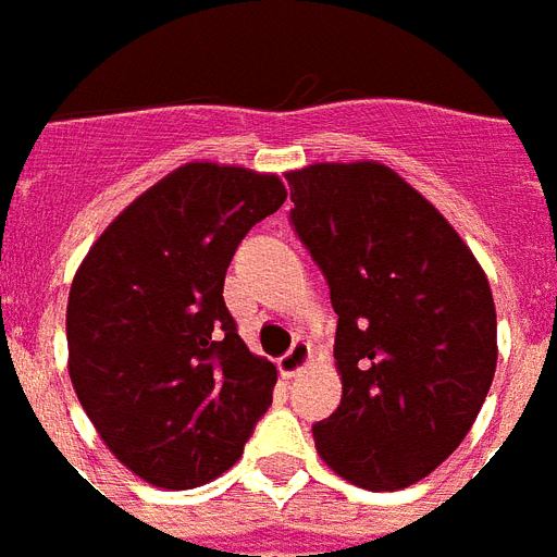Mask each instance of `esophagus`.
Returning a JSON list of instances; mask_svg holds the SVG:
<instances>
[{
	"instance_id": "esophagus-1",
	"label": "esophagus",
	"mask_w": 557,
	"mask_h": 557,
	"mask_svg": "<svg viewBox=\"0 0 557 557\" xmlns=\"http://www.w3.org/2000/svg\"><path fill=\"white\" fill-rule=\"evenodd\" d=\"M311 366V349L309 343L297 341L286 355L280 357V372L286 374V377H297L300 372H306Z\"/></svg>"
}]
</instances>
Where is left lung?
Here are the masks:
<instances>
[{
  "label": "left lung",
  "instance_id": "obj_1",
  "mask_svg": "<svg viewBox=\"0 0 557 557\" xmlns=\"http://www.w3.org/2000/svg\"><path fill=\"white\" fill-rule=\"evenodd\" d=\"M292 223L329 280L343 397L320 458L363 490H404L469 435L498 363V318L472 248L374 160L288 171Z\"/></svg>",
  "mask_w": 557,
  "mask_h": 557
}]
</instances>
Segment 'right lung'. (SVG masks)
Instances as JSON below:
<instances>
[{
	"label": "right lung",
	"mask_w": 557,
	"mask_h": 557,
	"mask_svg": "<svg viewBox=\"0 0 557 557\" xmlns=\"http://www.w3.org/2000/svg\"><path fill=\"white\" fill-rule=\"evenodd\" d=\"M286 202L277 174L185 162L114 216L67 294V374L122 467L160 490L232 469L277 366L248 351L223 283L239 239Z\"/></svg>",
	"instance_id": "right-lung-1"
}]
</instances>
